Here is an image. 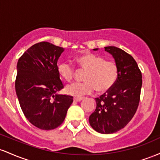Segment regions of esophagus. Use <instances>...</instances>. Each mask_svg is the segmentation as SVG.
Instances as JSON below:
<instances>
[{
  "label": "esophagus",
  "mask_w": 160,
  "mask_h": 160,
  "mask_svg": "<svg viewBox=\"0 0 160 160\" xmlns=\"http://www.w3.org/2000/svg\"><path fill=\"white\" fill-rule=\"evenodd\" d=\"M83 98H74V102H80V101H82Z\"/></svg>",
  "instance_id": "esophagus-1"
}]
</instances>
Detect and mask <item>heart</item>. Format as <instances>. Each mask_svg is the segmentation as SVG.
Segmentation results:
<instances>
[{
  "mask_svg": "<svg viewBox=\"0 0 160 160\" xmlns=\"http://www.w3.org/2000/svg\"><path fill=\"white\" fill-rule=\"evenodd\" d=\"M77 62L82 69L86 70L82 82H74L66 87L68 94L80 97L91 93L93 89L97 92H106L117 82L119 75L118 66L114 62L107 61L104 57L86 53L77 58ZM59 76L66 82L73 80L74 68L68 62H59L57 65Z\"/></svg>",
  "mask_w": 160,
  "mask_h": 160,
  "instance_id": "1",
  "label": "heart"
}]
</instances>
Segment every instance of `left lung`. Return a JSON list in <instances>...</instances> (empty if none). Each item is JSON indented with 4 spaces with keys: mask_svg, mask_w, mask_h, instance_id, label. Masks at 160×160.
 <instances>
[{
    "mask_svg": "<svg viewBox=\"0 0 160 160\" xmlns=\"http://www.w3.org/2000/svg\"><path fill=\"white\" fill-rule=\"evenodd\" d=\"M104 50L112 55L118 66V79L110 90L95 98L96 108L89 121L98 132L111 134L124 128L135 115L140 102L142 75L131 55L115 47H106Z\"/></svg>",
    "mask_w": 160,
    "mask_h": 160,
    "instance_id": "1",
    "label": "left lung"
}]
</instances>
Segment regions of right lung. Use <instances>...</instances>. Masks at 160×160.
Segmentation results:
<instances>
[{"mask_svg":"<svg viewBox=\"0 0 160 160\" xmlns=\"http://www.w3.org/2000/svg\"><path fill=\"white\" fill-rule=\"evenodd\" d=\"M64 48L40 42L28 49L17 63L15 87L28 120L43 130L59 126L73 102V97L57 94L63 89L57 62Z\"/></svg>","mask_w":160,"mask_h":160,"instance_id":"right-lung-1","label":"right lung"}]
</instances>
